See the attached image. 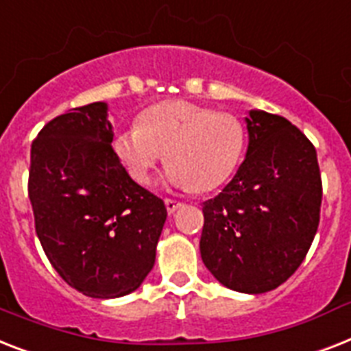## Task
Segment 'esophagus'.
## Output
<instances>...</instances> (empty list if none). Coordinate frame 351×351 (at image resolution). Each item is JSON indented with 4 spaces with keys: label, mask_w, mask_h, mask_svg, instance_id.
<instances>
[{
    "label": "esophagus",
    "mask_w": 351,
    "mask_h": 351,
    "mask_svg": "<svg viewBox=\"0 0 351 351\" xmlns=\"http://www.w3.org/2000/svg\"><path fill=\"white\" fill-rule=\"evenodd\" d=\"M180 205L182 204L178 200H173V198H166V209H167V213H169V215H173V213H175V210L178 209Z\"/></svg>",
    "instance_id": "1"
}]
</instances>
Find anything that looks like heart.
<instances>
[{
  "label": "heart",
  "instance_id": "b5f03b06",
  "mask_svg": "<svg viewBox=\"0 0 351 351\" xmlns=\"http://www.w3.org/2000/svg\"><path fill=\"white\" fill-rule=\"evenodd\" d=\"M243 147L245 128L238 117L185 101L158 102L142 113L141 124L113 136V151L133 180L147 184L167 158V180L195 191L223 184Z\"/></svg>",
  "mask_w": 351,
  "mask_h": 351
}]
</instances>
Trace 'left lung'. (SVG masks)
Instances as JSON below:
<instances>
[{
	"instance_id": "obj_1",
	"label": "left lung",
	"mask_w": 351,
	"mask_h": 351,
	"mask_svg": "<svg viewBox=\"0 0 351 351\" xmlns=\"http://www.w3.org/2000/svg\"><path fill=\"white\" fill-rule=\"evenodd\" d=\"M249 149L234 178L204 202L200 252L227 289L263 294L303 263L317 232V153L285 117L250 111Z\"/></svg>"
}]
</instances>
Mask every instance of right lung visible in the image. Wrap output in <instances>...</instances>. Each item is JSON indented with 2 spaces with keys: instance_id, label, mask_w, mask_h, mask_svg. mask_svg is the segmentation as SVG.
Here are the masks:
<instances>
[{
  "instance_id": "obj_1",
  "label": "right lung",
  "mask_w": 351,
  "mask_h": 351,
  "mask_svg": "<svg viewBox=\"0 0 351 351\" xmlns=\"http://www.w3.org/2000/svg\"><path fill=\"white\" fill-rule=\"evenodd\" d=\"M104 102L45 124L30 149L28 198L37 238L57 274L88 298L141 287L167 218L162 198L131 180L117 158Z\"/></svg>"
}]
</instances>
